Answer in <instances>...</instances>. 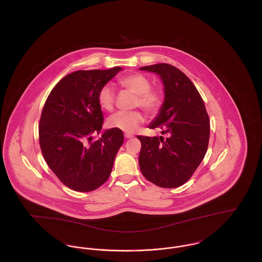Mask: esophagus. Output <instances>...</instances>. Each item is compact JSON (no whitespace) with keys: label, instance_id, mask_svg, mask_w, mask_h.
<instances>
[{"label":"esophagus","instance_id":"34e87169","mask_svg":"<svg viewBox=\"0 0 262 262\" xmlns=\"http://www.w3.org/2000/svg\"><path fill=\"white\" fill-rule=\"evenodd\" d=\"M124 136H125V138H127V139H128V138H132L134 135H133V134H131V133H125V134H124Z\"/></svg>","mask_w":262,"mask_h":262}]
</instances>
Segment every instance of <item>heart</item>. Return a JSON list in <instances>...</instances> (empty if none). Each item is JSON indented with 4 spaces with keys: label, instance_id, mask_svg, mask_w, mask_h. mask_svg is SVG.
<instances>
[{
    "label": "heart",
    "instance_id": "obj_1",
    "mask_svg": "<svg viewBox=\"0 0 262 262\" xmlns=\"http://www.w3.org/2000/svg\"><path fill=\"white\" fill-rule=\"evenodd\" d=\"M120 86L136 95L135 106H139L147 113L158 111L162 104V95L158 90L151 89L149 78L141 74H130L119 78ZM115 90L111 84L103 85L98 93V103L102 110L112 111L115 105ZM144 122V116L140 111H120L112 115L108 124L110 127L126 133H133Z\"/></svg>",
    "mask_w": 262,
    "mask_h": 262
}]
</instances>
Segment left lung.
<instances>
[{
  "label": "left lung",
  "mask_w": 262,
  "mask_h": 262,
  "mask_svg": "<svg viewBox=\"0 0 262 262\" xmlns=\"http://www.w3.org/2000/svg\"><path fill=\"white\" fill-rule=\"evenodd\" d=\"M159 75L163 104L148 126L160 128L159 137L137 136L141 142L139 166L144 178L160 187H178L190 179L209 145L210 120L204 101L191 80L167 63L139 69Z\"/></svg>",
  "instance_id": "left-lung-1"
}]
</instances>
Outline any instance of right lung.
Segmentation results:
<instances>
[{
	"instance_id": "obj_1",
	"label": "right lung",
	"mask_w": 262,
	"mask_h": 262,
	"mask_svg": "<svg viewBox=\"0 0 262 262\" xmlns=\"http://www.w3.org/2000/svg\"><path fill=\"white\" fill-rule=\"evenodd\" d=\"M121 68L77 71L61 78L50 92L40 118L39 143L43 157L67 187L92 191L107 182L124 142L123 132L102 130L104 116L98 93Z\"/></svg>"
}]
</instances>
